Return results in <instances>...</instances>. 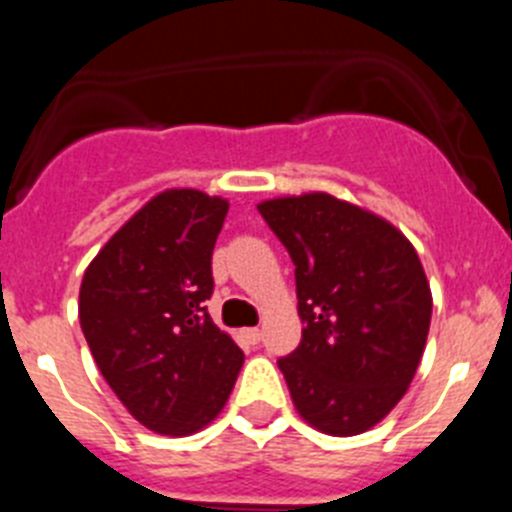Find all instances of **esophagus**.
<instances>
[{
    "label": "esophagus",
    "mask_w": 512,
    "mask_h": 512,
    "mask_svg": "<svg viewBox=\"0 0 512 512\" xmlns=\"http://www.w3.org/2000/svg\"><path fill=\"white\" fill-rule=\"evenodd\" d=\"M243 338H246L248 343H259L261 341V330L259 328H246V330H243Z\"/></svg>",
    "instance_id": "1"
}]
</instances>
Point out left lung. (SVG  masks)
Returning <instances> with one entry per match:
<instances>
[{
	"mask_svg": "<svg viewBox=\"0 0 512 512\" xmlns=\"http://www.w3.org/2000/svg\"><path fill=\"white\" fill-rule=\"evenodd\" d=\"M295 261L302 341L279 359L295 410L328 436L392 413L423 359L433 295L418 251L390 220L305 192L259 202Z\"/></svg>",
	"mask_w": 512,
	"mask_h": 512,
	"instance_id": "1",
	"label": "left lung"
}]
</instances>
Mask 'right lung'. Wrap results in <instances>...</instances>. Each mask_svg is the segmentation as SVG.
Instances as JSON below:
<instances>
[{
    "label": "right lung",
    "instance_id": "right-lung-1",
    "mask_svg": "<svg viewBox=\"0 0 512 512\" xmlns=\"http://www.w3.org/2000/svg\"><path fill=\"white\" fill-rule=\"evenodd\" d=\"M230 202L153 194L84 271L79 323L99 372L148 431L192 436L220 415L243 351L207 315L212 248Z\"/></svg>",
    "mask_w": 512,
    "mask_h": 512
}]
</instances>
